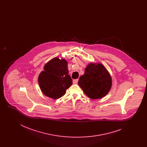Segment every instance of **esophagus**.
Returning <instances> with one entry per match:
<instances>
[{
    "label": "esophagus",
    "mask_w": 147,
    "mask_h": 147,
    "mask_svg": "<svg viewBox=\"0 0 147 147\" xmlns=\"http://www.w3.org/2000/svg\"><path fill=\"white\" fill-rule=\"evenodd\" d=\"M78 82V79H74L73 80V84H77Z\"/></svg>",
    "instance_id": "1"
}]
</instances>
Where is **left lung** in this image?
Segmentation results:
<instances>
[{
	"instance_id": "obj_1",
	"label": "left lung",
	"mask_w": 147,
	"mask_h": 147,
	"mask_svg": "<svg viewBox=\"0 0 147 147\" xmlns=\"http://www.w3.org/2000/svg\"><path fill=\"white\" fill-rule=\"evenodd\" d=\"M78 84L85 94L91 99L104 98L112 87V77L100 63H90L80 77Z\"/></svg>"
}]
</instances>
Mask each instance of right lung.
Segmentation results:
<instances>
[{"label": "right lung", "mask_w": 147, "mask_h": 147, "mask_svg": "<svg viewBox=\"0 0 147 147\" xmlns=\"http://www.w3.org/2000/svg\"><path fill=\"white\" fill-rule=\"evenodd\" d=\"M44 70L38 77V82L43 94L53 99L61 98L72 84L68 74V62L63 58L55 57L46 63Z\"/></svg>", "instance_id": "right-lung-1"}]
</instances>
